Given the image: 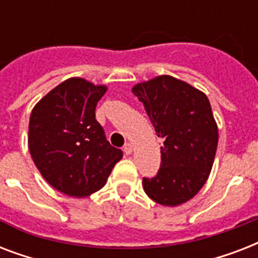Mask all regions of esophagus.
<instances>
[{"label": "esophagus", "mask_w": 258, "mask_h": 258, "mask_svg": "<svg viewBox=\"0 0 258 258\" xmlns=\"http://www.w3.org/2000/svg\"><path fill=\"white\" fill-rule=\"evenodd\" d=\"M123 151H124V154H127V155L133 154V151H134L133 145H131V143H125L124 147H123Z\"/></svg>", "instance_id": "esophagus-1"}]
</instances>
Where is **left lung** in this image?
Wrapping results in <instances>:
<instances>
[{"label":"left lung","instance_id":"obj_1","mask_svg":"<svg viewBox=\"0 0 258 258\" xmlns=\"http://www.w3.org/2000/svg\"><path fill=\"white\" fill-rule=\"evenodd\" d=\"M143 103L161 147V169L143 178L146 194L163 206L191 200L206 183L218 145V127L208 96L169 75L133 87Z\"/></svg>","mask_w":258,"mask_h":258}]
</instances>
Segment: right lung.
I'll use <instances>...</instances> for the list:
<instances>
[{"mask_svg": "<svg viewBox=\"0 0 258 258\" xmlns=\"http://www.w3.org/2000/svg\"><path fill=\"white\" fill-rule=\"evenodd\" d=\"M105 91V86L71 78L46 93L30 113L32 159L44 179L67 196L84 198L100 190L123 158L95 119Z\"/></svg>", "mask_w": 258, "mask_h": 258, "instance_id": "right-lung-1", "label": "right lung"}]
</instances>
